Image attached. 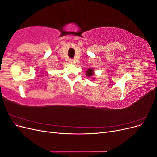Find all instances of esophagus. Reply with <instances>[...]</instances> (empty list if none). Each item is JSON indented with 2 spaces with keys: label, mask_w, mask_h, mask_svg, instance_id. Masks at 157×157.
<instances>
[{
  "label": "esophagus",
  "mask_w": 157,
  "mask_h": 157,
  "mask_svg": "<svg viewBox=\"0 0 157 157\" xmlns=\"http://www.w3.org/2000/svg\"><path fill=\"white\" fill-rule=\"evenodd\" d=\"M69 63L73 64V63H75V61L74 59H69Z\"/></svg>",
  "instance_id": "34e87169"
}]
</instances>
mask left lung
<instances>
[{"label": "left lung", "mask_w": 157, "mask_h": 157, "mask_svg": "<svg viewBox=\"0 0 157 157\" xmlns=\"http://www.w3.org/2000/svg\"><path fill=\"white\" fill-rule=\"evenodd\" d=\"M86 76H88V77H91V76H92L94 75V71L92 69H88V71H86Z\"/></svg>", "instance_id": "left-lung-1"}]
</instances>
